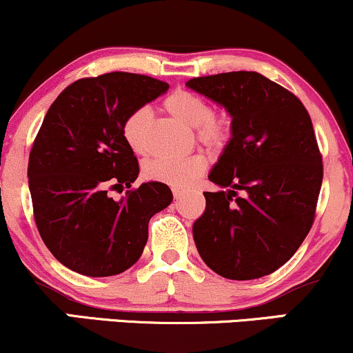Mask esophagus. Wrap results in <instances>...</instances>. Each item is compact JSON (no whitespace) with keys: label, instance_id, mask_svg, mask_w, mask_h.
Listing matches in <instances>:
<instances>
[{"label":"esophagus","instance_id":"obj_1","mask_svg":"<svg viewBox=\"0 0 353 353\" xmlns=\"http://www.w3.org/2000/svg\"><path fill=\"white\" fill-rule=\"evenodd\" d=\"M172 194H174V199H181V197L184 196V190L174 188V189H172Z\"/></svg>","mask_w":353,"mask_h":353}]
</instances>
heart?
<instances>
[{
  "label": "heart",
  "instance_id": "1",
  "mask_svg": "<svg viewBox=\"0 0 353 353\" xmlns=\"http://www.w3.org/2000/svg\"><path fill=\"white\" fill-rule=\"evenodd\" d=\"M163 109L174 119L196 129V137L209 149H221L232 136V123L225 111H212L209 99L199 92L176 89L163 101ZM149 111L134 109L123 121L124 143L134 154L145 152V129L149 124ZM208 159L202 154L185 159H151L144 164L143 172L148 179L184 189L194 184L208 171Z\"/></svg>",
  "mask_w": 353,
  "mask_h": 353
}]
</instances>
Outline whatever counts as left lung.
I'll return each mask as SVG.
<instances>
[{"instance_id":"1","label":"left lung","mask_w":353,"mask_h":353,"mask_svg":"<svg viewBox=\"0 0 353 353\" xmlns=\"http://www.w3.org/2000/svg\"><path fill=\"white\" fill-rule=\"evenodd\" d=\"M188 88L232 116L192 234L202 261L232 281L264 277L297 252L314 224L323 177L314 125L297 96L254 71L192 78ZM241 190L242 194H238Z\"/></svg>"}]
</instances>
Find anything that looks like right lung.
<instances>
[{
	"instance_id": "add662e5",
	"label": "right lung",
	"mask_w": 353,
	"mask_h": 353,
	"mask_svg": "<svg viewBox=\"0 0 353 353\" xmlns=\"http://www.w3.org/2000/svg\"><path fill=\"white\" fill-rule=\"evenodd\" d=\"M169 89L164 81L108 72L70 84L48 109L28 163L36 228L63 265L88 277L134 265L151 217L172 202L171 189L144 182L114 201L108 190L139 176L123 121Z\"/></svg>"
}]
</instances>
